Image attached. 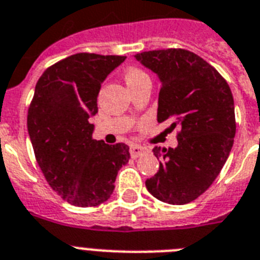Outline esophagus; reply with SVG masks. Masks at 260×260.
I'll list each match as a JSON object with an SVG mask.
<instances>
[{"label": "esophagus", "instance_id": "34e87169", "mask_svg": "<svg viewBox=\"0 0 260 260\" xmlns=\"http://www.w3.org/2000/svg\"><path fill=\"white\" fill-rule=\"evenodd\" d=\"M128 150H130V155H132V158H138V156H141L142 154H145L146 151H147L146 147L139 145H132Z\"/></svg>", "mask_w": 260, "mask_h": 260}]
</instances>
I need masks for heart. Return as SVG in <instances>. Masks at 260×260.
Masks as SVG:
<instances>
[{
    "mask_svg": "<svg viewBox=\"0 0 260 260\" xmlns=\"http://www.w3.org/2000/svg\"><path fill=\"white\" fill-rule=\"evenodd\" d=\"M146 73L143 70H141L139 68H135V66H130L125 70V81L126 83L134 82V81H138L141 78H146Z\"/></svg>",
    "mask_w": 260,
    "mask_h": 260,
    "instance_id": "b5f03b06",
    "label": "heart"
}]
</instances>
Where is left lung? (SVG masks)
<instances>
[{
	"instance_id": "1",
	"label": "left lung",
	"mask_w": 260,
	"mask_h": 260,
	"mask_svg": "<svg viewBox=\"0 0 260 260\" xmlns=\"http://www.w3.org/2000/svg\"><path fill=\"white\" fill-rule=\"evenodd\" d=\"M135 58L162 82L158 122L179 127L175 149L154 147L159 170L146 187L162 202L186 205L211 186L230 155L237 132L233 93L214 66L186 49L143 51Z\"/></svg>"
}]
</instances>
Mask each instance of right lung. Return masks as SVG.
Wrapping results in <instances>:
<instances>
[{"mask_svg":"<svg viewBox=\"0 0 260 260\" xmlns=\"http://www.w3.org/2000/svg\"><path fill=\"white\" fill-rule=\"evenodd\" d=\"M125 58L77 53L49 66L36 85L27 110L34 155L49 186L73 206L106 202L130 158L125 143L93 139L90 123L101 83Z\"/></svg>","mask_w":260,"mask_h":260,"instance_id":"1","label":"right lung"}]
</instances>
